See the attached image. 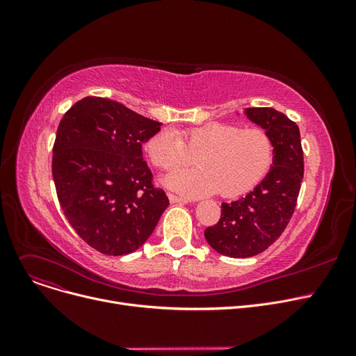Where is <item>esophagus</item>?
I'll return each instance as SVG.
<instances>
[{
  "mask_svg": "<svg viewBox=\"0 0 356 356\" xmlns=\"http://www.w3.org/2000/svg\"><path fill=\"white\" fill-rule=\"evenodd\" d=\"M168 199H170V202H172V203H180V204H186V203H189V199H186V197H180V196H176V195H173V193H168Z\"/></svg>",
  "mask_w": 356,
  "mask_h": 356,
  "instance_id": "esophagus-1",
  "label": "esophagus"
}]
</instances>
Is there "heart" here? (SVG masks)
<instances>
[{
  "label": "heart",
  "instance_id": "1",
  "mask_svg": "<svg viewBox=\"0 0 356 356\" xmlns=\"http://www.w3.org/2000/svg\"><path fill=\"white\" fill-rule=\"evenodd\" d=\"M147 154L161 170H176L196 154L199 167L175 172L163 181L189 196L219 191L225 197L254 189L270 170L274 144L263 128H245L227 122H211L183 129H163L147 143Z\"/></svg>",
  "mask_w": 356,
  "mask_h": 356
}]
</instances>
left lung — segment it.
<instances>
[{
  "label": "left lung",
  "instance_id": "left-lung-1",
  "mask_svg": "<svg viewBox=\"0 0 356 356\" xmlns=\"http://www.w3.org/2000/svg\"><path fill=\"white\" fill-rule=\"evenodd\" d=\"M245 114L270 134L274 159L264 180L245 197L222 203L219 222L204 229L208 244L232 258L263 252L284 232L305 173L300 131L296 122L274 108H247Z\"/></svg>",
  "mask_w": 356,
  "mask_h": 356
}]
</instances>
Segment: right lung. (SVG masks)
Instances as JSON below:
<instances>
[{
  "label": "right lung",
  "instance_id": "add662e5",
  "mask_svg": "<svg viewBox=\"0 0 356 356\" xmlns=\"http://www.w3.org/2000/svg\"><path fill=\"white\" fill-rule=\"evenodd\" d=\"M160 125L99 97L78 101L60 120L51 160L56 193L70 227L93 250H138L168 207L143 159V144Z\"/></svg>",
  "mask_w": 356,
  "mask_h": 356
}]
</instances>
